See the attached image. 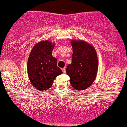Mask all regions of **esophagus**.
Returning a JSON list of instances; mask_svg holds the SVG:
<instances>
[{"label":"esophagus","instance_id":"34e87169","mask_svg":"<svg viewBox=\"0 0 127 127\" xmlns=\"http://www.w3.org/2000/svg\"><path fill=\"white\" fill-rule=\"evenodd\" d=\"M62 72H63L64 73H66V69H65V68H62Z\"/></svg>","mask_w":127,"mask_h":127}]
</instances>
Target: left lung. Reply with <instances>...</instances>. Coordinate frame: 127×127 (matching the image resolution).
<instances>
[{
    "mask_svg": "<svg viewBox=\"0 0 127 127\" xmlns=\"http://www.w3.org/2000/svg\"><path fill=\"white\" fill-rule=\"evenodd\" d=\"M72 63L66 67L72 87L78 91L87 89L94 81L98 68L96 50L89 43L72 40Z\"/></svg>",
    "mask_w": 127,
    "mask_h": 127,
    "instance_id": "obj_1",
    "label": "left lung"
}]
</instances>
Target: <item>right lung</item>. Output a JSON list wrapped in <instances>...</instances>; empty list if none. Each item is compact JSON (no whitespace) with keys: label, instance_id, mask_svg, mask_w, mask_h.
<instances>
[{"label":"right lung","instance_id":"obj_1","mask_svg":"<svg viewBox=\"0 0 127 127\" xmlns=\"http://www.w3.org/2000/svg\"><path fill=\"white\" fill-rule=\"evenodd\" d=\"M54 46V43L46 40L36 43L31 50L27 64L28 75L36 90H48L57 76L62 73L57 66V58L52 55Z\"/></svg>","mask_w":127,"mask_h":127}]
</instances>
